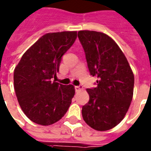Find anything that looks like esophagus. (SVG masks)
I'll return each mask as SVG.
<instances>
[{
	"mask_svg": "<svg viewBox=\"0 0 151 151\" xmlns=\"http://www.w3.org/2000/svg\"><path fill=\"white\" fill-rule=\"evenodd\" d=\"M82 88H82V86H75V89H76V92H78V91H82Z\"/></svg>",
	"mask_w": 151,
	"mask_h": 151,
	"instance_id": "esophagus-1",
	"label": "esophagus"
}]
</instances>
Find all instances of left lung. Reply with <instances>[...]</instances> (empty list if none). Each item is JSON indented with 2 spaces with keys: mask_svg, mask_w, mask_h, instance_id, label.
Here are the masks:
<instances>
[{
  "mask_svg": "<svg viewBox=\"0 0 151 151\" xmlns=\"http://www.w3.org/2000/svg\"><path fill=\"white\" fill-rule=\"evenodd\" d=\"M91 76L97 86L86 89L88 102L82 106L85 122L97 131L116 126L125 117L132 101L134 77L125 54L116 41L105 33L78 31Z\"/></svg>",
  "mask_w": 151,
  "mask_h": 151,
  "instance_id": "obj_1",
  "label": "left lung"
}]
</instances>
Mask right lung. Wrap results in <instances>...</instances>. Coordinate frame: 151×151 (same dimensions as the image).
<instances>
[{
  "mask_svg": "<svg viewBox=\"0 0 151 151\" xmlns=\"http://www.w3.org/2000/svg\"><path fill=\"white\" fill-rule=\"evenodd\" d=\"M76 37V31L47 33L24 53L15 67L13 82L19 104L35 123H55L71 104L74 86L51 82V78Z\"/></svg>",
  "mask_w": 151,
  "mask_h": 151,
  "instance_id": "add662e5",
  "label": "right lung"
}]
</instances>
